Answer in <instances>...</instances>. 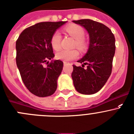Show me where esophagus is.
Listing matches in <instances>:
<instances>
[{
	"label": "esophagus",
	"instance_id": "obj_1",
	"mask_svg": "<svg viewBox=\"0 0 134 134\" xmlns=\"http://www.w3.org/2000/svg\"><path fill=\"white\" fill-rule=\"evenodd\" d=\"M67 63H67V62H63V65H66Z\"/></svg>",
	"mask_w": 134,
	"mask_h": 134
}]
</instances>
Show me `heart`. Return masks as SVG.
Instances as JSON below:
<instances>
[{"instance_id": "heart-1", "label": "heart", "mask_w": 134, "mask_h": 134, "mask_svg": "<svg viewBox=\"0 0 134 134\" xmlns=\"http://www.w3.org/2000/svg\"><path fill=\"white\" fill-rule=\"evenodd\" d=\"M66 31L70 35L72 36L75 39V46L80 49H84L86 47V42L84 40V31L80 26L77 25H71L66 27ZM61 37L60 32L55 31L52 35L50 40L52 47L55 50H59L61 48ZM79 52L76 49L73 50H62L56 54V58L64 62H69L76 59L79 57Z\"/></svg>"}]
</instances>
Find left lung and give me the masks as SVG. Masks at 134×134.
Returning a JSON list of instances; mask_svg holds the SVG:
<instances>
[{"label": "left lung", "instance_id": "obj_1", "mask_svg": "<svg viewBox=\"0 0 134 134\" xmlns=\"http://www.w3.org/2000/svg\"><path fill=\"white\" fill-rule=\"evenodd\" d=\"M72 22L84 27L89 35L88 51L77 61L82 63V67L72 65L74 86L82 94H93L103 88L111 74L115 53V36L107 26L92 19ZM84 64L87 65L86 69Z\"/></svg>", "mask_w": 134, "mask_h": 134}]
</instances>
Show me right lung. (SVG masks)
Masks as SVG:
<instances>
[{
  "label": "right lung",
  "mask_w": 134,
  "mask_h": 134,
  "mask_svg": "<svg viewBox=\"0 0 134 134\" xmlns=\"http://www.w3.org/2000/svg\"><path fill=\"white\" fill-rule=\"evenodd\" d=\"M67 22L38 23L23 30L16 41V64L21 77L29 92L38 97L52 96L57 89L63 63L52 60L54 54L50 40ZM48 59L52 60L50 63ZM46 62L48 65L44 67Z\"/></svg>",
  "instance_id": "right-lung-1"
}]
</instances>
